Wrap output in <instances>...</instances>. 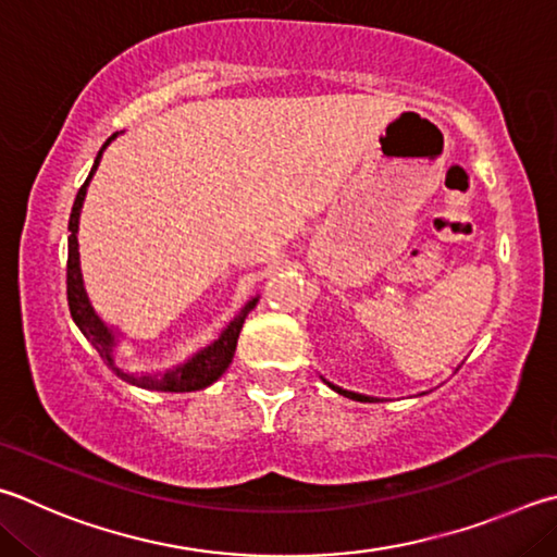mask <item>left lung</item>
Returning <instances> with one entry per match:
<instances>
[{"label": "left lung", "mask_w": 557, "mask_h": 557, "mask_svg": "<svg viewBox=\"0 0 557 557\" xmlns=\"http://www.w3.org/2000/svg\"><path fill=\"white\" fill-rule=\"evenodd\" d=\"M329 387H331V389H336L338 394H343V397H350V399H356V401H372V397H362V394H356V392H346V389H341V387H333L331 382H329Z\"/></svg>", "instance_id": "1"}]
</instances>
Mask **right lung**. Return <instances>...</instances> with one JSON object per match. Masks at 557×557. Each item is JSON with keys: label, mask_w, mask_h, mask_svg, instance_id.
I'll return each instance as SVG.
<instances>
[{"label": "right lung", "mask_w": 557, "mask_h": 557, "mask_svg": "<svg viewBox=\"0 0 557 557\" xmlns=\"http://www.w3.org/2000/svg\"><path fill=\"white\" fill-rule=\"evenodd\" d=\"M116 136V134H114ZM111 136V138H114ZM109 138V140H111ZM109 140L102 146V150L109 146ZM102 150H99V156L92 165V173L87 175L85 185L79 187L77 197H75V205H73V214H70V236H67V307L70 313H73V319L77 323V329L83 331V336L92 343L95 350L102 356V360L107 366L116 372L121 380H126L128 384H136V387H144V389H158V392H195V389H205L209 387L211 382H216L221 375H224V370L231 366V360H234V352H236V343H238V333L244 329V321L248 317V311L256 307L258 299L248 301L244 307V311L238 313V317L228 323V329L221 333V336L211 343L209 348H205L201 352H197L195 358L185 366L177 368V370H170L165 375H131V372L121 370L114 358H111V348H114V333H111L102 319L97 317L92 305H89L87 299V292L83 287V272H79V252H77V219H79V209H83V199H85V191L89 180H92L95 170L99 165V158H102Z\"/></svg>", "instance_id": "1"}]
</instances>
